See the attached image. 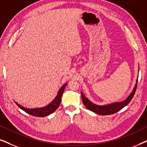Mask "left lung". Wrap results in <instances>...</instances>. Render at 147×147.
<instances>
[{
	"label": "left lung",
	"instance_id": "1",
	"mask_svg": "<svg viewBox=\"0 0 147 147\" xmlns=\"http://www.w3.org/2000/svg\"><path fill=\"white\" fill-rule=\"evenodd\" d=\"M137 82L138 81H136V82ZM136 87H137V84H136L135 87H134L132 93L130 94V95L126 98V100L121 102H116V103L106 106H98L90 102L87 98H86V96L84 95L83 93L81 92L82 102H83L84 104L88 110L96 112V114H100V115H110V114H114L118 112L122 108H123L124 106L129 104V102L131 101L134 94H135Z\"/></svg>",
	"mask_w": 147,
	"mask_h": 147
}]
</instances>
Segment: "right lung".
Returning <instances> with one entry per match:
<instances>
[{"mask_svg":"<svg viewBox=\"0 0 147 147\" xmlns=\"http://www.w3.org/2000/svg\"><path fill=\"white\" fill-rule=\"evenodd\" d=\"M66 85H67V84H64V85L61 88V89L59 90L57 95L55 98V100H54L51 104L44 108H35V109H29V108L23 107V106L18 104L17 102H15V103L17 104V106H19L21 109L24 110V111L27 112V113L29 114L30 115L37 116V117H44V116H48L50 114L53 113V112L54 111H55V110L58 108V107H59L60 103H61L62 94L63 93L64 89H65Z\"/></svg>","mask_w":147,"mask_h":147,"instance_id":"right-lung-1","label":"right lung"}]
</instances>
